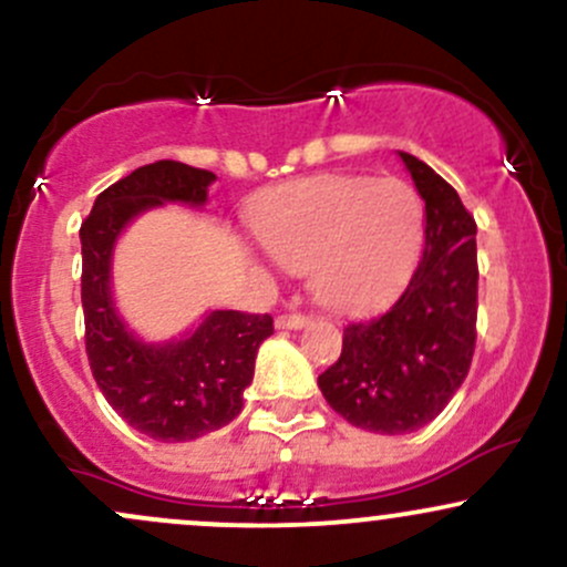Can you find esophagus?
Masks as SVG:
<instances>
[{
    "instance_id": "esophagus-1",
    "label": "esophagus",
    "mask_w": 567,
    "mask_h": 567,
    "mask_svg": "<svg viewBox=\"0 0 567 567\" xmlns=\"http://www.w3.org/2000/svg\"><path fill=\"white\" fill-rule=\"evenodd\" d=\"M306 320H309V317L301 315V311H292V315H279L275 324L279 330H298L303 328Z\"/></svg>"
}]
</instances>
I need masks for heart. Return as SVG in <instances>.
<instances>
[{"mask_svg": "<svg viewBox=\"0 0 567 567\" xmlns=\"http://www.w3.org/2000/svg\"><path fill=\"white\" fill-rule=\"evenodd\" d=\"M279 264L311 266L317 298L365 309L405 282L424 243V205L400 178H311L269 194L252 218Z\"/></svg>", "mask_w": 567, "mask_h": 567, "instance_id": "b5f03b06", "label": "heart"}]
</instances>
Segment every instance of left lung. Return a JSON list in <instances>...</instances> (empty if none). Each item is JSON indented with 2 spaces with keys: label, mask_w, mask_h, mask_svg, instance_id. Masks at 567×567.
<instances>
[{
  "label": "left lung",
  "mask_w": 567,
  "mask_h": 567,
  "mask_svg": "<svg viewBox=\"0 0 567 567\" xmlns=\"http://www.w3.org/2000/svg\"><path fill=\"white\" fill-rule=\"evenodd\" d=\"M424 199L426 243L402 296L343 328L341 357L317 379L351 426L408 434L445 410L477 341V224L455 188L400 152Z\"/></svg>",
  "instance_id": "left-lung-1"
}]
</instances>
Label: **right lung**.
<instances>
[{"instance_id": "add662e5", "label": "right lung", "mask_w": 567, "mask_h": 567, "mask_svg": "<svg viewBox=\"0 0 567 567\" xmlns=\"http://www.w3.org/2000/svg\"><path fill=\"white\" fill-rule=\"evenodd\" d=\"M210 171L159 159L97 194L82 220L84 349L106 402L135 432L159 442H188L226 426L243 410L256 351L275 333L271 315L213 311L188 338L152 347L116 317L112 250L127 220L162 202L202 205Z\"/></svg>"}]
</instances>
